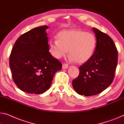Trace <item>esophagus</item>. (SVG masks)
<instances>
[{
  "mask_svg": "<svg viewBox=\"0 0 124 124\" xmlns=\"http://www.w3.org/2000/svg\"><path fill=\"white\" fill-rule=\"evenodd\" d=\"M68 67V66L67 64L66 63H63L62 64V68L63 69H67Z\"/></svg>",
  "mask_w": 124,
  "mask_h": 124,
  "instance_id": "34e87169",
  "label": "esophagus"
}]
</instances>
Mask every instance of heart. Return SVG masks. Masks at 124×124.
<instances>
[{
	"mask_svg": "<svg viewBox=\"0 0 124 124\" xmlns=\"http://www.w3.org/2000/svg\"><path fill=\"white\" fill-rule=\"evenodd\" d=\"M57 39L49 40V51L56 58L64 56L69 49L70 59L72 61L84 63L88 61L95 52L97 40L91 33L76 29L61 31Z\"/></svg>",
	"mask_w": 124,
	"mask_h": 124,
	"instance_id": "b5f03b06",
	"label": "heart"
}]
</instances>
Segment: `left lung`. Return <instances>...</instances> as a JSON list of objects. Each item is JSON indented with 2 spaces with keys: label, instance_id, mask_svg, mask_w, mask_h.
Returning <instances> with one entry per match:
<instances>
[{
  "label": "left lung",
  "instance_id": "obj_1",
  "mask_svg": "<svg viewBox=\"0 0 124 124\" xmlns=\"http://www.w3.org/2000/svg\"><path fill=\"white\" fill-rule=\"evenodd\" d=\"M97 44L93 56L79 67L80 74L72 81L77 93L85 96L97 95L106 89L113 81L117 64L118 52L108 35L92 28Z\"/></svg>",
  "mask_w": 124,
  "mask_h": 124
}]
</instances>
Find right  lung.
<instances>
[{
	"instance_id": "1",
	"label": "right lung",
	"mask_w": 124,
	"mask_h": 124,
	"mask_svg": "<svg viewBox=\"0 0 124 124\" xmlns=\"http://www.w3.org/2000/svg\"><path fill=\"white\" fill-rule=\"evenodd\" d=\"M47 25L34 28L18 38L13 47L9 66L14 82L22 91L41 94L49 89L62 64L49 53Z\"/></svg>"
}]
</instances>
